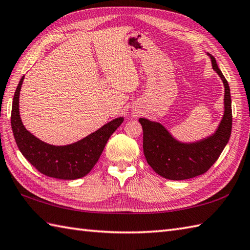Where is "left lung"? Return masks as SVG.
<instances>
[{"label": "left lung", "mask_w": 250, "mask_h": 250, "mask_svg": "<svg viewBox=\"0 0 250 250\" xmlns=\"http://www.w3.org/2000/svg\"><path fill=\"white\" fill-rule=\"evenodd\" d=\"M210 58L214 71L225 86V111L214 134L194 143L174 139L164 126L156 121L140 118L143 126V149L148 164L160 176L171 180L193 178L204 174L217 161L229 142L232 130L230 87L219 70L215 58Z\"/></svg>", "instance_id": "8db88e82"}]
</instances>
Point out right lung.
Segmentation results:
<instances>
[{
	"instance_id": "add662e5",
	"label": "right lung",
	"mask_w": 250,
	"mask_h": 250,
	"mask_svg": "<svg viewBox=\"0 0 250 250\" xmlns=\"http://www.w3.org/2000/svg\"><path fill=\"white\" fill-rule=\"evenodd\" d=\"M24 76L16 89L12 107V129L19 150L37 171L52 178H82L98 162L110 135L124 122L119 117L104 125L84 139L65 146H55L37 139L24 128L19 115V94Z\"/></svg>"
}]
</instances>
